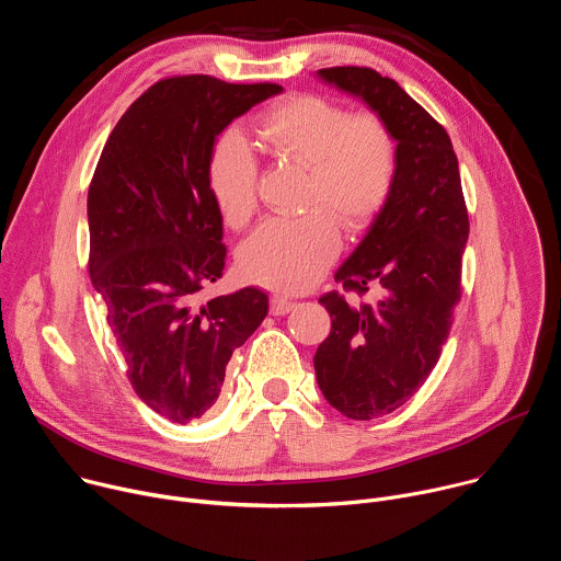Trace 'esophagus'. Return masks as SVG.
<instances>
[{"instance_id": "esophagus-1", "label": "esophagus", "mask_w": 561, "mask_h": 561, "mask_svg": "<svg viewBox=\"0 0 561 561\" xmlns=\"http://www.w3.org/2000/svg\"><path fill=\"white\" fill-rule=\"evenodd\" d=\"M293 308H295V301H290L288 297H284V295H273L271 297V312L273 314H286Z\"/></svg>"}]
</instances>
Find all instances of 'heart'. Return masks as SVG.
<instances>
[{"label":"heart","mask_w":561,"mask_h":561,"mask_svg":"<svg viewBox=\"0 0 561 561\" xmlns=\"http://www.w3.org/2000/svg\"><path fill=\"white\" fill-rule=\"evenodd\" d=\"M257 137L277 162L304 169L301 217L264 221L239 251V268L257 284L282 293L308 288L333 262L340 232L362 230L386 206L399 169L397 139L373 115H351L319 95L290 98L257 119ZM260 164L237 135L215 141L208 186L230 226H244L257 210Z\"/></svg>","instance_id":"heart-1"}]
</instances>
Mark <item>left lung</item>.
I'll list each match as a JSON object with an SVG mask.
<instances>
[{
    "instance_id": "obj_1",
    "label": "left lung",
    "mask_w": 561,
    "mask_h": 561,
    "mask_svg": "<svg viewBox=\"0 0 561 561\" xmlns=\"http://www.w3.org/2000/svg\"><path fill=\"white\" fill-rule=\"evenodd\" d=\"M362 98L392 130L399 150L394 188L366 237L335 273L344 290H379L351 306L337 290L319 297L331 335L314 353L329 404L351 420L404 407L435 368L461 297L468 210L450 137L394 79L366 66L317 70Z\"/></svg>"
}]
</instances>
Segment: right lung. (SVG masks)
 <instances>
[{
  "instance_id": "add662e5",
  "label": "right lung",
  "mask_w": 561,
  "mask_h": 561,
  "mask_svg": "<svg viewBox=\"0 0 561 561\" xmlns=\"http://www.w3.org/2000/svg\"><path fill=\"white\" fill-rule=\"evenodd\" d=\"M279 84L210 75L152 84L113 128L89 188V273L141 402L188 424L219 397L226 364L264 322L255 286L204 304L221 277V213L208 186L217 135Z\"/></svg>"
}]
</instances>
